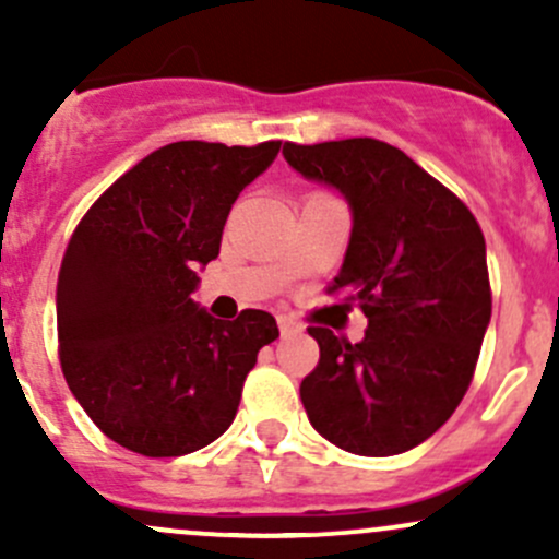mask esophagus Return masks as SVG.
I'll list each match as a JSON object with an SVG mask.
<instances>
[{"mask_svg":"<svg viewBox=\"0 0 559 559\" xmlns=\"http://www.w3.org/2000/svg\"><path fill=\"white\" fill-rule=\"evenodd\" d=\"M278 330H281V335H297V332H302V324L300 321L295 319V316H289V313H278Z\"/></svg>","mask_w":559,"mask_h":559,"instance_id":"1","label":"esophagus"}]
</instances>
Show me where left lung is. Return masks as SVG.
<instances>
[{"mask_svg":"<svg viewBox=\"0 0 559 559\" xmlns=\"http://www.w3.org/2000/svg\"><path fill=\"white\" fill-rule=\"evenodd\" d=\"M284 156L352 205V240L326 295L368 316L359 343L308 326L319 343L300 384L308 419L343 452H408L454 414L476 373L492 316L481 227L454 191L381 140L286 143Z\"/></svg>","mask_w":559,"mask_h":559,"instance_id":"obj_1","label":"left lung"}]
</instances>
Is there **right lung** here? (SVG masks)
<instances>
[{
	"label": "right lung",
	"instance_id": "1",
	"mask_svg": "<svg viewBox=\"0 0 559 559\" xmlns=\"http://www.w3.org/2000/svg\"><path fill=\"white\" fill-rule=\"evenodd\" d=\"M278 151L281 140L170 143L99 194L72 233L56 284L61 373L118 447L180 456L233 425L278 324L253 308L213 319L191 292L238 194Z\"/></svg>",
	"mask_w": 559,
	"mask_h": 559
}]
</instances>
